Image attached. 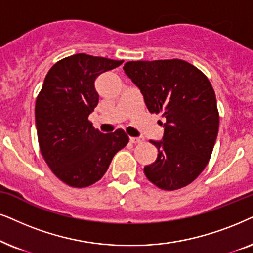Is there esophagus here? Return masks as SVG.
<instances>
[{"mask_svg":"<svg viewBox=\"0 0 253 253\" xmlns=\"http://www.w3.org/2000/svg\"><path fill=\"white\" fill-rule=\"evenodd\" d=\"M129 141H130V143H140V142H142L143 139L142 137H129Z\"/></svg>","mask_w":253,"mask_h":253,"instance_id":"34e87169","label":"esophagus"}]
</instances>
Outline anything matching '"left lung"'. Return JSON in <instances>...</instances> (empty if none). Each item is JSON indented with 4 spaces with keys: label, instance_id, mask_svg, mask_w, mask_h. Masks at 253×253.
<instances>
[{
    "label": "left lung",
    "instance_id": "8db88e82",
    "mask_svg": "<svg viewBox=\"0 0 253 253\" xmlns=\"http://www.w3.org/2000/svg\"><path fill=\"white\" fill-rule=\"evenodd\" d=\"M125 74L142 93L150 113L166 123L156 161L144 167L154 185L173 191L191 184L203 172L216 141L220 117L213 86L206 75L184 60L129 61Z\"/></svg>",
    "mask_w": 253,
    "mask_h": 253
}]
</instances>
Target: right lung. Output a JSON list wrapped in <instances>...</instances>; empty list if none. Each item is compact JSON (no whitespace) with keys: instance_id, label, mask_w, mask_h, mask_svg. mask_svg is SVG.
I'll use <instances>...</instances> for the list:
<instances>
[{"instance_id":"add662e5","label":"right lung","mask_w":253,"mask_h":253,"mask_svg":"<svg viewBox=\"0 0 253 253\" xmlns=\"http://www.w3.org/2000/svg\"><path fill=\"white\" fill-rule=\"evenodd\" d=\"M123 62L80 53L60 60L45 77L35 111L39 147L52 172L69 186L98 181L128 143L123 129L104 134L87 120L99 100L96 79Z\"/></svg>"}]
</instances>
